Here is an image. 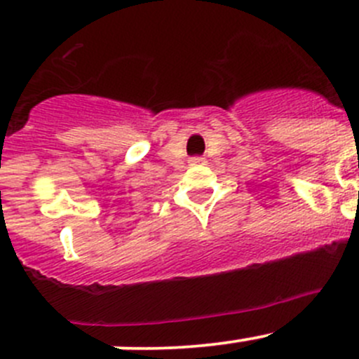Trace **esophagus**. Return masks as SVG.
<instances>
[{"instance_id": "34e87169", "label": "esophagus", "mask_w": 359, "mask_h": 359, "mask_svg": "<svg viewBox=\"0 0 359 359\" xmlns=\"http://www.w3.org/2000/svg\"><path fill=\"white\" fill-rule=\"evenodd\" d=\"M189 163H191V165H203L205 159L203 158H191Z\"/></svg>"}]
</instances>
